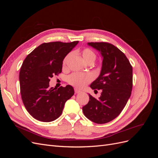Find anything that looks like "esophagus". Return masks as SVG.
I'll use <instances>...</instances> for the list:
<instances>
[{
    "label": "esophagus",
    "mask_w": 158,
    "mask_h": 158,
    "mask_svg": "<svg viewBox=\"0 0 158 158\" xmlns=\"http://www.w3.org/2000/svg\"><path fill=\"white\" fill-rule=\"evenodd\" d=\"M74 92H75V94H79L81 92V91L77 88H74Z\"/></svg>",
    "instance_id": "34e87169"
}]
</instances>
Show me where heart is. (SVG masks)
<instances>
[{
	"instance_id": "1",
	"label": "heart",
	"mask_w": 158,
	"mask_h": 158,
	"mask_svg": "<svg viewBox=\"0 0 158 158\" xmlns=\"http://www.w3.org/2000/svg\"><path fill=\"white\" fill-rule=\"evenodd\" d=\"M81 54L83 57L84 60L89 63V62H94L96 58V55L95 52L89 48H85L82 51ZM72 56V53L70 52L65 56L63 60V65L66 66L67 64L69 59ZM93 79V76L91 74H84L80 73H74L71 74L68 77V82L75 87L79 88L84 87L85 85L89 83Z\"/></svg>"
}]
</instances>
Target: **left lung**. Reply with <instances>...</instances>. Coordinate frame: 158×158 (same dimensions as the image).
I'll return each mask as SVG.
<instances>
[{
  "label": "left lung",
  "instance_id": "8db88e82",
  "mask_svg": "<svg viewBox=\"0 0 158 158\" xmlns=\"http://www.w3.org/2000/svg\"><path fill=\"white\" fill-rule=\"evenodd\" d=\"M88 45L101 52L102 67L98 78L91 84L92 89H102L99 99L89 94L87 105L82 107L84 115L98 124L107 123L121 113L131 97L132 67L125 55L106 42H91Z\"/></svg>",
  "mask_w": 158,
  "mask_h": 158
}]
</instances>
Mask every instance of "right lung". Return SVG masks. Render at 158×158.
<instances>
[{"label": "right lung", "instance_id": "1", "mask_svg": "<svg viewBox=\"0 0 158 158\" xmlns=\"http://www.w3.org/2000/svg\"><path fill=\"white\" fill-rule=\"evenodd\" d=\"M78 43H44L23 60L19 75L22 99L28 113L37 120H56L63 113L66 102L74 95L71 85L55 89L49 87V82L61 73L64 57Z\"/></svg>", "mask_w": 158, "mask_h": 158}]
</instances>
